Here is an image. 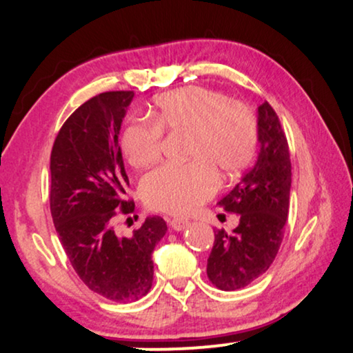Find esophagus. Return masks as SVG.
Listing matches in <instances>:
<instances>
[{
	"label": "esophagus",
	"instance_id": "34e87169",
	"mask_svg": "<svg viewBox=\"0 0 353 353\" xmlns=\"http://www.w3.org/2000/svg\"><path fill=\"white\" fill-rule=\"evenodd\" d=\"M190 226V221L188 220H181V219H173L170 221V228L175 230V231H183L185 228Z\"/></svg>",
	"mask_w": 353,
	"mask_h": 353
}]
</instances>
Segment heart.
Returning a JSON list of instances; mask_svg holds the SVG:
<instances>
[{
	"instance_id": "1",
	"label": "heart",
	"mask_w": 353,
	"mask_h": 353,
	"mask_svg": "<svg viewBox=\"0 0 353 353\" xmlns=\"http://www.w3.org/2000/svg\"><path fill=\"white\" fill-rule=\"evenodd\" d=\"M163 132H185L183 165L157 167L141 180V194L151 210L186 215L212 197L216 175L230 180L252 161L259 125L252 109L204 86H185L154 99L151 120L125 125L120 146L128 163L143 168L157 161Z\"/></svg>"
}]
</instances>
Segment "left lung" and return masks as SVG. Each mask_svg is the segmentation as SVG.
Returning <instances> with one entry per match:
<instances>
[{"label": "left lung", "instance_id": "8db88e82", "mask_svg": "<svg viewBox=\"0 0 353 353\" xmlns=\"http://www.w3.org/2000/svg\"><path fill=\"white\" fill-rule=\"evenodd\" d=\"M260 152L255 165L219 202L239 214L233 234L215 233L207 276L221 291L245 288L267 272L283 243L289 214L291 159L286 133L268 103L259 108Z\"/></svg>", "mask_w": 353, "mask_h": 353}]
</instances>
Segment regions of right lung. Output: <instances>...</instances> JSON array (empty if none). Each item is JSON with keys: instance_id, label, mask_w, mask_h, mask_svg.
I'll return each instance as SVG.
<instances>
[{"instance_id": "1", "label": "right lung", "mask_w": 353, "mask_h": 353, "mask_svg": "<svg viewBox=\"0 0 353 353\" xmlns=\"http://www.w3.org/2000/svg\"><path fill=\"white\" fill-rule=\"evenodd\" d=\"M133 91H105L65 120L51 151L50 209L75 273L112 302H133L152 286V250L167 233L162 216H148L132 238H117L114 216L134 212L127 199L119 132Z\"/></svg>"}]
</instances>
